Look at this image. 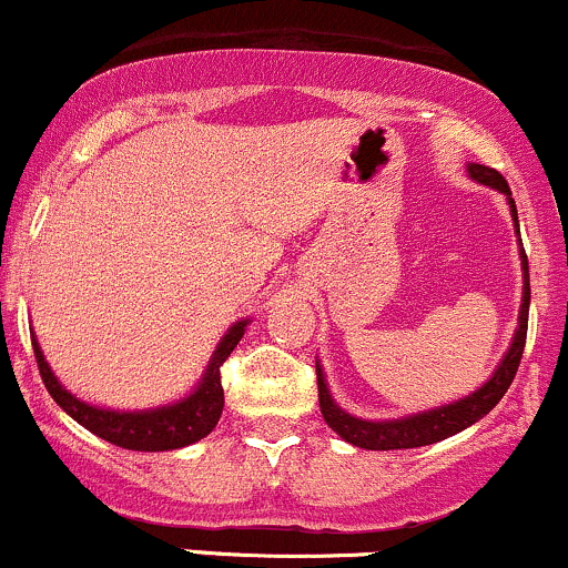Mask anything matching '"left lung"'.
Here are the masks:
<instances>
[{"label":"left lung","instance_id":"left-lung-1","mask_svg":"<svg viewBox=\"0 0 568 568\" xmlns=\"http://www.w3.org/2000/svg\"><path fill=\"white\" fill-rule=\"evenodd\" d=\"M466 172L475 183L488 185V189L501 191L507 196L509 215L515 221V234L520 236V223H517V207L513 191H509L507 180L501 178L496 170L483 164H466ZM520 270H523V302L520 313H517V328L513 336V345L504 353L501 364L496 366V372L490 375L488 383H483L475 394L458 398V402L442 404V407L426 409V413L404 415V417H388V420H366V417H355L339 407L334 402L332 390H328L326 375H323L321 361H315L317 372V398H321V413L323 420L328 423V428L342 436L345 442H351L355 447H364V450H409V447H423L434 445V442L447 439V436L464 432V428L475 426L477 420H483L490 409L501 402V396L507 394V388L513 385L517 375V366H520L523 347H526V332H528V304H531V285H528V258L523 251L520 242Z\"/></svg>","mask_w":568,"mask_h":568}]
</instances>
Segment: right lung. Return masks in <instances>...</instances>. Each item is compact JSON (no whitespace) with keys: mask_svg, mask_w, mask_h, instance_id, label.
<instances>
[{"mask_svg":"<svg viewBox=\"0 0 568 568\" xmlns=\"http://www.w3.org/2000/svg\"><path fill=\"white\" fill-rule=\"evenodd\" d=\"M251 317L236 321L226 334L217 342L213 358H210L207 369L202 379L189 396L178 398L172 404H161L151 409H104L97 404L83 402L53 375L48 366L45 355H42L40 342L31 332V345H34V358L40 366L42 383H45L48 394L53 402L64 409L72 420L89 428L91 434L102 436L110 445L123 447V450H140V453H161V450H178V447H189L193 442L204 439L217 426L223 413V385H221V366L223 361L232 355L240 345L242 334H245Z\"/></svg>","mask_w":568,"mask_h":568,"instance_id":"obj_1","label":"right lung"}]
</instances>
